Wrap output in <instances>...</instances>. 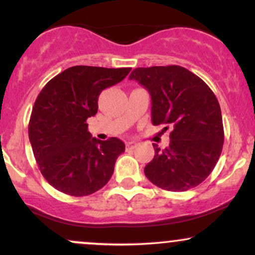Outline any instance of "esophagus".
<instances>
[{
    "mask_svg": "<svg viewBox=\"0 0 255 255\" xmlns=\"http://www.w3.org/2000/svg\"><path fill=\"white\" fill-rule=\"evenodd\" d=\"M126 146H127L128 148H134L136 146V142L135 141H127L126 142Z\"/></svg>",
    "mask_w": 255,
    "mask_h": 255,
    "instance_id": "esophagus-1",
    "label": "esophagus"
}]
</instances>
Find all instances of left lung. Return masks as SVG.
<instances>
[{
    "label": "left lung",
    "instance_id": "left-lung-1",
    "mask_svg": "<svg viewBox=\"0 0 255 255\" xmlns=\"http://www.w3.org/2000/svg\"><path fill=\"white\" fill-rule=\"evenodd\" d=\"M151 96L153 126L170 125V144L145 166L159 188L184 192L197 187L217 164L224 142L221 107L211 89L180 66L135 68L129 75ZM168 129V127H164Z\"/></svg>",
    "mask_w": 255,
    "mask_h": 255
}]
</instances>
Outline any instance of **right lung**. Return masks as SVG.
Instances as JSON below:
<instances>
[{
  "instance_id": "add662e5",
  "label": "right lung",
  "mask_w": 255,
  "mask_h": 255,
  "mask_svg": "<svg viewBox=\"0 0 255 255\" xmlns=\"http://www.w3.org/2000/svg\"><path fill=\"white\" fill-rule=\"evenodd\" d=\"M130 68L74 66L52 78L34 102L28 137L40 172L57 191L84 197L110 180L126 146L118 137L102 141L87 130L101 92L119 84Z\"/></svg>"
}]
</instances>
